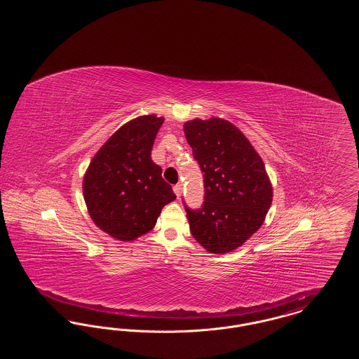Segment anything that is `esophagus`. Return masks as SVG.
Wrapping results in <instances>:
<instances>
[{
	"label": "esophagus",
	"mask_w": 359,
	"mask_h": 359,
	"mask_svg": "<svg viewBox=\"0 0 359 359\" xmlns=\"http://www.w3.org/2000/svg\"><path fill=\"white\" fill-rule=\"evenodd\" d=\"M173 192L176 194V196L179 198L180 195H182V192H183V186L179 183V184H176V186H173Z\"/></svg>",
	"instance_id": "1"
}]
</instances>
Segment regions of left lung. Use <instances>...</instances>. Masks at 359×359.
<instances>
[{
    "label": "left lung",
    "mask_w": 359,
    "mask_h": 359,
    "mask_svg": "<svg viewBox=\"0 0 359 359\" xmlns=\"http://www.w3.org/2000/svg\"><path fill=\"white\" fill-rule=\"evenodd\" d=\"M184 135L205 177L202 208L186 207L191 234L208 253L233 252L261 227L272 205L265 164L227 120L187 121Z\"/></svg>",
    "instance_id": "left-lung-1"
}]
</instances>
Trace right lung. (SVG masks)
I'll list each match as a JSON object with an SVG mask.
<instances>
[{
    "label": "right lung",
    "instance_id": "1",
    "mask_svg": "<svg viewBox=\"0 0 359 359\" xmlns=\"http://www.w3.org/2000/svg\"><path fill=\"white\" fill-rule=\"evenodd\" d=\"M164 122L156 114L126 122L94 154L83 177L90 218L118 241H135L154 227L163 207L176 199L151 152Z\"/></svg>",
    "mask_w": 359,
    "mask_h": 359
}]
</instances>
